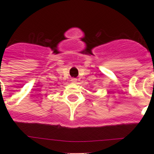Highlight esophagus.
I'll return each mask as SVG.
<instances>
[{
    "label": "esophagus",
    "instance_id": "esophagus-1",
    "mask_svg": "<svg viewBox=\"0 0 154 154\" xmlns=\"http://www.w3.org/2000/svg\"><path fill=\"white\" fill-rule=\"evenodd\" d=\"M71 81L72 82H74V83H76V82H77V79L72 78V80H71Z\"/></svg>",
    "mask_w": 154,
    "mask_h": 154
}]
</instances>
